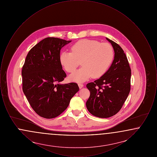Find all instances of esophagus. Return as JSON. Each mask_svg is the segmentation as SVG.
Instances as JSON below:
<instances>
[{
	"label": "esophagus",
	"instance_id": "34e87169",
	"mask_svg": "<svg viewBox=\"0 0 157 157\" xmlns=\"http://www.w3.org/2000/svg\"><path fill=\"white\" fill-rule=\"evenodd\" d=\"M78 86H79V88L80 89H81L83 87V85L82 83H78Z\"/></svg>",
	"mask_w": 157,
	"mask_h": 157
}]
</instances>
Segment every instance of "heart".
Segmentation results:
<instances>
[{
  "label": "heart",
  "mask_w": 157,
  "mask_h": 157,
  "mask_svg": "<svg viewBox=\"0 0 157 157\" xmlns=\"http://www.w3.org/2000/svg\"><path fill=\"white\" fill-rule=\"evenodd\" d=\"M71 52L63 51L59 55L60 63L69 73H73L80 65L82 67L70 76L72 81L83 82L92 76H102L111 67L114 58L112 46L90 39L81 40L71 47Z\"/></svg>",
  "instance_id": "heart-1"
}]
</instances>
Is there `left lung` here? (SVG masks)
<instances>
[{
	"label": "left lung",
	"mask_w": 157,
	"mask_h": 157,
	"mask_svg": "<svg viewBox=\"0 0 157 157\" xmlns=\"http://www.w3.org/2000/svg\"><path fill=\"white\" fill-rule=\"evenodd\" d=\"M115 52L108 71L99 79L86 85L90 91L86 105L93 115L109 118L119 112L131 90V69L127 56L120 45L106 38Z\"/></svg>",
	"instance_id": "1"
}]
</instances>
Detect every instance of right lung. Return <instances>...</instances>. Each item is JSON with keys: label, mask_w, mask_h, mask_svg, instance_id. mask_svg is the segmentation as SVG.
Wrapping results in <instances>:
<instances>
[{"label": "right lung", "mask_w": 157, "mask_h": 157, "mask_svg": "<svg viewBox=\"0 0 157 157\" xmlns=\"http://www.w3.org/2000/svg\"><path fill=\"white\" fill-rule=\"evenodd\" d=\"M71 42L44 39L30 49L23 66V93L35 112L46 119L63 112L79 90L76 83H59L67 76L59 59L60 49Z\"/></svg>", "instance_id": "obj_1"}]
</instances>
